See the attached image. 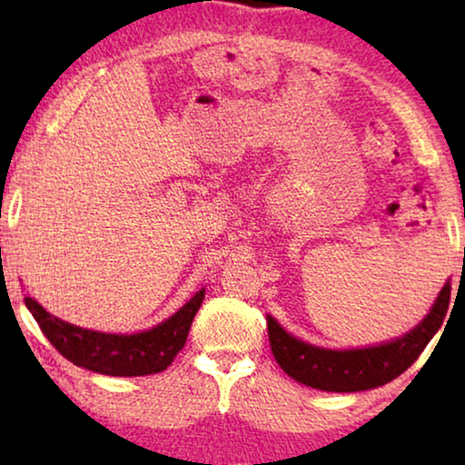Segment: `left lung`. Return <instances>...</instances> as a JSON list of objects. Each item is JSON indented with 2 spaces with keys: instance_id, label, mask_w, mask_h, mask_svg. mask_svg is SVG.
Here are the masks:
<instances>
[{
  "instance_id": "obj_1",
  "label": "left lung",
  "mask_w": 465,
  "mask_h": 465,
  "mask_svg": "<svg viewBox=\"0 0 465 465\" xmlns=\"http://www.w3.org/2000/svg\"><path fill=\"white\" fill-rule=\"evenodd\" d=\"M450 301V283L438 294L434 307L419 323L396 341L364 349H323L285 332L277 320L266 315L269 341L277 364L298 383L322 391H364L400 377L415 361L442 326Z\"/></svg>"
}]
</instances>
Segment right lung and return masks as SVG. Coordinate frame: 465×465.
Wrapping results in <instances>:
<instances>
[{"mask_svg":"<svg viewBox=\"0 0 465 465\" xmlns=\"http://www.w3.org/2000/svg\"><path fill=\"white\" fill-rule=\"evenodd\" d=\"M203 298L205 288L196 292L169 320L137 334H105L74 326L50 315L31 296H25V304L40 323L44 336L75 366L110 377H143L167 371L175 355L182 351Z\"/></svg>","mask_w":465,"mask_h":465,"instance_id":"obj_1","label":"right lung"}]
</instances>
